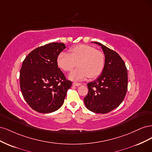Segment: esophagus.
I'll return each mask as SVG.
<instances>
[{"instance_id": "obj_1", "label": "esophagus", "mask_w": 152, "mask_h": 152, "mask_svg": "<svg viewBox=\"0 0 152 152\" xmlns=\"http://www.w3.org/2000/svg\"><path fill=\"white\" fill-rule=\"evenodd\" d=\"M80 85H81V84L77 83V82H73V86H79Z\"/></svg>"}]
</instances>
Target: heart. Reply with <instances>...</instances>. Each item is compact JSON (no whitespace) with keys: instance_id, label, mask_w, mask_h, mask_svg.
I'll list each match as a JSON object with an SVG mask.
<instances>
[{"instance_id":"obj_1","label":"heart","mask_w":152,"mask_h":152,"mask_svg":"<svg viewBox=\"0 0 152 152\" xmlns=\"http://www.w3.org/2000/svg\"><path fill=\"white\" fill-rule=\"evenodd\" d=\"M77 63L78 68L68 76L73 81H82L87 78L94 79L102 73L105 63L104 54L88 45H79L68 50V54L60 53L57 56L58 67L65 72L70 71Z\"/></svg>"}]
</instances>
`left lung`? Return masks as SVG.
Returning <instances> with one entry per match:
<instances>
[{
  "label": "left lung",
  "instance_id": "left-lung-1",
  "mask_svg": "<svg viewBox=\"0 0 152 152\" xmlns=\"http://www.w3.org/2000/svg\"><path fill=\"white\" fill-rule=\"evenodd\" d=\"M104 54L103 70L95 80L87 84L88 94L84 99L86 108L96 113H107L118 107L127 90V70L121 57L98 42Z\"/></svg>",
  "mask_w": 152,
  "mask_h": 152
}]
</instances>
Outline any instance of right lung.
Listing matches in <instances>:
<instances>
[{
    "instance_id": "right-lung-1",
    "label": "right lung",
    "mask_w": 152,
    "mask_h": 152,
    "mask_svg": "<svg viewBox=\"0 0 152 152\" xmlns=\"http://www.w3.org/2000/svg\"><path fill=\"white\" fill-rule=\"evenodd\" d=\"M65 48L63 43H49L32 50L23 62L21 91L26 103L36 112L56 111L72 86V82L66 80L56 63L58 55Z\"/></svg>"
}]
</instances>
